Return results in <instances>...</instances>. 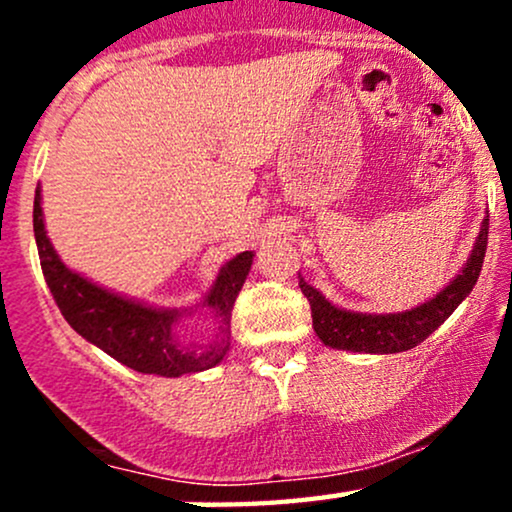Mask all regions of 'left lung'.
<instances>
[{"instance_id":"1","label":"left lung","mask_w":512,"mask_h":512,"mask_svg":"<svg viewBox=\"0 0 512 512\" xmlns=\"http://www.w3.org/2000/svg\"><path fill=\"white\" fill-rule=\"evenodd\" d=\"M486 240H489V219L481 223L477 243H474L472 255L462 272L436 296L416 308L404 310V313L370 315L337 308L301 276L298 286L310 301L315 334L322 339V344L332 346V349L361 351V354H399V351L414 349L428 334L436 332L474 289L481 264H484Z\"/></svg>"}]
</instances>
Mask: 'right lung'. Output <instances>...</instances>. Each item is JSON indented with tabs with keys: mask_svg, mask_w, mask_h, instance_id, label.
Listing matches in <instances>:
<instances>
[{
	"mask_svg": "<svg viewBox=\"0 0 512 512\" xmlns=\"http://www.w3.org/2000/svg\"><path fill=\"white\" fill-rule=\"evenodd\" d=\"M40 187L33 202V231L38 243L40 267H43L48 289L62 310L64 320L79 332L86 342L96 344L115 361L125 363L137 373H154L163 378H180L185 373L214 368L228 354L231 334V310L238 291L243 289L252 267V252L245 250L221 267L211 291L202 305L214 313L216 334L209 344H182L175 325L190 310L151 308L132 298L93 284L86 276L72 272L52 248L45 231Z\"/></svg>",
	"mask_w": 512,
	"mask_h": 512,
	"instance_id": "1",
	"label": "right lung"
}]
</instances>
